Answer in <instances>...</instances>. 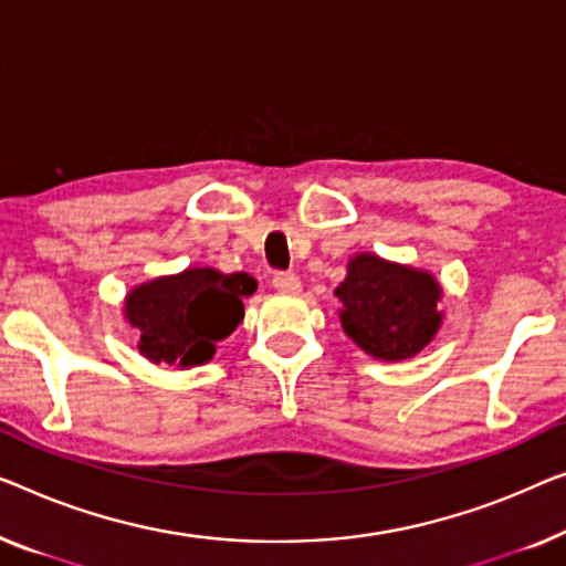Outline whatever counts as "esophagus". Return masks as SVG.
I'll use <instances>...</instances> for the list:
<instances>
[{"label": "esophagus", "instance_id": "obj_1", "mask_svg": "<svg viewBox=\"0 0 566 566\" xmlns=\"http://www.w3.org/2000/svg\"><path fill=\"white\" fill-rule=\"evenodd\" d=\"M273 289L293 296V293L301 291V277L296 273H275L273 275Z\"/></svg>", "mask_w": 566, "mask_h": 566}]
</instances>
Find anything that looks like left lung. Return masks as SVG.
I'll return each mask as SVG.
<instances>
[{
    "mask_svg": "<svg viewBox=\"0 0 566 566\" xmlns=\"http://www.w3.org/2000/svg\"><path fill=\"white\" fill-rule=\"evenodd\" d=\"M342 301V329L378 359H408L441 326V285L431 273L388 263L373 252L349 260L347 277L334 291Z\"/></svg>",
    "mask_w": 566,
    "mask_h": 566,
    "instance_id": "8db88e82",
    "label": "left lung"
}]
</instances>
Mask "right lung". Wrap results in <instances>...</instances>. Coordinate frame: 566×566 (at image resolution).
<instances>
[{
  "label": "right lung",
  "mask_w": 566,
  "mask_h": 566,
  "mask_svg": "<svg viewBox=\"0 0 566 566\" xmlns=\"http://www.w3.org/2000/svg\"><path fill=\"white\" fill-rule=\"evenodd\" d=\"M255 291L258 281L248 273L188 268L129 291L125 318L140 329L137 349L150 363L193 367L214 357L217 342L242 322V298Z\"/></svg>",
  "instance_id": "obj_1"
}]
</instances>
